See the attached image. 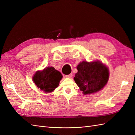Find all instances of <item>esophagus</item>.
Listing matches in <instances>:
<instances>
[{
    "instance_id": "1",
    "label": "esophagus",
    "mask_w": 135,
    "mask_h": 135,
    "mask_svg": "<svg viewBox=\"0 0 135 135\" xmlns=\"http://www.w3.org/2000/svg\"><path fill=\"white\" fill-rule=\"evenodd\" d=\"M72 76H73L72 74H69V75H65V77H66V78H71V77H72Z\"/></svg>"
}]
</instances>
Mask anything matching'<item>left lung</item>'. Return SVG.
Instances as JSON below:
<instances>
[{"mask_svg":"<svg viewBox=\"0 0 135 135\" xmlns=\"http://www.w3.org/2000/svg\"><path fill=\"white\" fill-rule=\"evenodd\" d=\"M78 72L74 80L84 95L95 93L107 85L109 78L108 67L100 61H83L76 67Z\"/></svg>","mask_w":135,"mask_h":135,"instance_id":"8db88e82","label":"left lung"}]
</instances>
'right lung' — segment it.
I'll use <instances>...</instances> for the list:
<instances>
[{
  "instance_id": "1",
  "label": "right lung",
  "mask_w": 135,
  "mask_h": 135,
  "mask_svg": "<svg viewBox=\"0 0 135 135\" xmlns=\"http://www.w3.org/2000/svg\"><path fill=\"white\" fill-rule=\"evenodd\" d=\"M62 78L61 73L52 66H48L42 70H38L32 77V81L38 88L45 93L55 91Z\"/></svg>"
}]
</instances>
